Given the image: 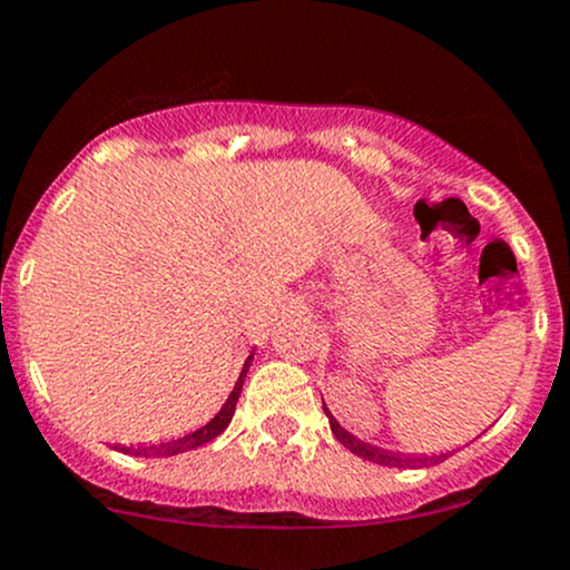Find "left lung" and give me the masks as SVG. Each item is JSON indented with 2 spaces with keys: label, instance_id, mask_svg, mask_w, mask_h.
Listing matches in <instances>:
<instances>
[{
  "label": "left lung",
  "instance_id": "left-lung-1",
  "mask_svg": "<svg viewBox=\"0 0 570 570\" xmlns=\"http://www.w3.org/2000/svg\"><path fill=\"white\" fill-rule=\"evenodd\" d=\"M327 411V409H324ZM330 416V414H327ZM330 428H333V433L337 441L343 443V446L348 449V452L356 454V458L362 460H371L376 462V465H386V468H414V465H435V462L446 460L449 454H435V458H405V454H392V452H384V449H376L371 446V443H362L360 438H354L352 433H346V430L341 428V424L335 422L333 416H330Z\"/></svg>",
  "mask_w": 570,
  "mask_h": 570
}]
</instances>
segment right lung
<instances>
[{
  "instance_id": "1",
  "label": "right lung",
  "mask_w": 570,
  "mask_h": 570,
  "mask_svg": "<svg viewBox=\"0 0 570 570\" xmlns=\"http://www.w3.org/2000/svg\"><path fill=\"white\" fill-rule=\"evenodd\" d=\"M248 365H252V356L246 360V365H243V373L240 379H237L233 395L227 397V403L222 405V411L210 419L205 428L194 430V433L184 435V438H175V441H165V443H154V446H121L124 454H135V458H173V454H180V452H191V449L203 446V443L214 441L216 435H222L224 430H227V424L233 422V414H235V405H237V397H240V390H243V379H246L248 373Z\"/></svg>"
}]
</instances>
